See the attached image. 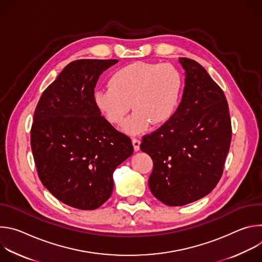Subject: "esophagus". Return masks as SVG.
Returning <instances> with one entry per match:
<instances>
[{"label":"esophagus","mask_w":262,"mask_h":262,"mask_svg":"<svg viewBox=\"0 0 262 262\" xmlns=\"http://www.w3.org/2000/svg\"><path fill=\"white\" fill-rule=\"evenodd\" d=\"M132 143H133V146H134V148L136 149V150H138L139 147H140V144H141L140 140H138V139H136V138H133V140H132Z\"/></svg>","instance_id":"obj_1"}]
</instances>
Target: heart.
<instances>
[{
	"label": "heart",
	"mask_w": 262,
	"mask_h": 262,
	"mask_svg": "<svg viewBox=\"0 0 262 262\" xmlns=\"http://www.w3.org/2000/svg\"><path fill=\"white\" fill-rule=\"evenodd\" d=\"M152 95H154V94H152ZM163 101H164V104H165V106H166L168 110H171V107H172L171 99H170V98H164V99H163Z\"/></svg>",
	"instance_id": "1"
}]
</instances>
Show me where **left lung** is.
<instances>
[{
    "label": "left lung",
    "instance_id": "obj_1",
    "mask_svg": "<svg viewBox=\"0 0 262 262\" xmlns=\"http://www.w3.org/2000/svg\"><path fill=\"white\" fill-rule=\"evenodd\" d=\"M117 62H70L34 112L31 148L39 179L54 197L74 208L101 206L113 192L116 167L134 152L130 138L100 115L94 98L99 76Z\"/></svg>",
    "mask_w": 262,
    "mask_h": 262
}]
</instances>
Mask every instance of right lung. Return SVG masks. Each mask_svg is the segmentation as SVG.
<instances>
[{
	"label": "right lung",
	"mask_w": 262,
	"mask_h": 262,
	"mask_svg": "<svg viewBox=\"0 0 262 262\" xmlns=\"http://www.w3.org/2000/svg\"><path fill=\"white\" fill-rule=\"evenodd\" d=\"M179 63L185 70L181 102L140 146L154 161L149 188L169 206L192 203L215 188L232 135L223 90L196 61L179 58Z\"/></svg>",
	"instance_id": "right-lung-1"
}]
</instances>
